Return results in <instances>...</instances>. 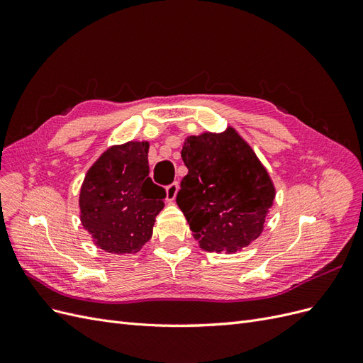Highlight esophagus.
I'll return each instance as SVG.
<instances>
[{
	"label": "esophagus",
	"mask_w": 363,
	"mask_h": 363,
	"mask_svg": "<svg viewBox=\"0 0 363 363\" xmlns=\"http://www.w3.org/2000/svg\"><path fill=\"white\" fill-rule=\"evenodd\" d=\"M179 192V183L174 182L169 186H167V201L171 203L175 200V196H177Z\"/></svg>",
	"instance_id": "34e87169"
}]
</instances>
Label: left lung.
Masks as SVG:
<instances>
[{"label": "left lung", "instance_id": "obj_1", "mask_svg": "<svg viewBox=\"0 0 363 363\" xmlns=\"http://www.w3.org/2000/svg\"><path fill=\"white\" fill-rule=\"evenodd\" d=\"M188 174L177 204L204 251L235 252L263 232L276 188L256 152L233 127L184 139Z\"/></svg>", "mask_w": 363, "mask_h": 363}]
</instances>
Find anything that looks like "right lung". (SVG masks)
Wrapping results in <instances>:
<instances>
[{"label": "right lung", "instance_id": "obj_1", "mask_svg": "<svg viewBox=\"0 0 363 363\" xmlns=\"http://www.w3.org/2000/svg\"><path fill=\"white\" fill-rule=\"evenodd\" d=\"M148 142L107 148L87 169L80 189V219L96 247L131 255L145 245L163 208V188L148 177Z\"/></svg>", "mask_w": 363, "mask_h": 363}]
</instances>
